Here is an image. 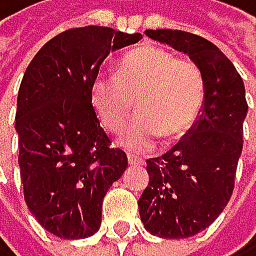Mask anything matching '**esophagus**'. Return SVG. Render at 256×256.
<instances>
[{"instance_id":"34e87169","label":"esophagus","mask_w":256,"mask_h":256,"mask_svg":"<svg viewBox=\"0 0 256 256\" xmlns=\"http://www.w3.org/2000/svg\"><path fill=\"white\" fill-rule=\"evenodd\" d=\"M127 161H129V164L130 166H142L144 164V161L142 159H139V158H136V156H127Z\"/></svg>"}]
</instances>
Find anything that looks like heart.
<instances>
[{
    "label": "heart",
    "instance_id": "1",
    "mask_svg": "<svg viewBox=\"0 0 256 256\" xmlns=\"http://www.w3.org/2000/svg\"><path fill=\"white\" fill-rule=\"evenodd\" d=\"M203 98L200 66L152 45L129 52L116 75L97 78L92 88L94 107L108 132L122 130L136 100L139 116L120 137L130 152H148L161 139L181 140L198 119Z\"/></svg>",
    "mask_w": 256,
    "mask_h": 256
}]
</instances>
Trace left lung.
<instances>
[{
  "mask_svg": "<svg viewBox=\"0 0 256 256\" xmlns=\"http://www.w3.org/2000/svg\"><path fill=\"white\" fill-rule=\"evenodd\" d=\"M146 34L186 53L203 75L201 116L169 152L148 159L149 184L139 198L140 222L149 233L190 238L208 228L232 198L248 112L245 85L206 38L180 30H146Z\"/></svg>",
  "mask_w": 256,
  "mask_h": 256,
  "instance_id": "obj_1",
  "label": "left lung"
}]
</instances>
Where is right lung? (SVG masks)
Wrapping results in <instances>:
<instances>
[{
  "mask_svg": "<svg viewBox=\"0 0 256 256\" xmlns=\"http://www.w3.org/2000/svg\"><path fill=\"white\" fill-rule=\"evenodd\" d=\"M140 33L74 28L45 43L30 62L16 102L18 164L32 214L65 240L88 238L102 223V201L124 174L127 156L112 149L92 106L98 68Z\"/></svg>",
  "mask_w": 256,
  "mask_h": 256,
  "instance_id": "add662e5",
  "label": "right lung"
}]
</instances>
